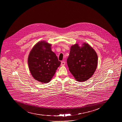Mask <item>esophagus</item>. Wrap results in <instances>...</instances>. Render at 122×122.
I'll list each match as a JSON object with an SVG mask.
<instances>
[{"label": "esophagus", "mask_w": 122, "mask_h": 122, "mask_svg": "<svg viewBox=\"0 0 122 122\" xmlns=\"http://www.w3.org/2000/svg\"><path fill=\"white\" fill-rule=\"evenodd\" d=\"M65 65V62H64V61H61V66H64Z\"/></svg>", "instance_id": "34e87169"}]
</instances>
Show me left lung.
<instances>
[{
    "label": "left lung",
    "mask_w": 122,
    "mask_h": 122,
    "mask_svg": "<svg viewBox=\"0 0 122 122\" xmlns=\"http://www.w3.org/2000/svg\"><path fill=\"white\" fill-rule=\"evenodd\" d=\"M95 51L86 42L80 46L77 43L70 47L67 64L70 73L76 81L82 82L91 78L98 65Z\"/></svg>",
    "instance_id": "left-lung-1"
}]
</instances>
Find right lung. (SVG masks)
I'll return each mask as SVG.
<instances>
[{
  "mask_svg": "<svg viewBox=\"0 0 122 122\" xmlns=\"http://www.w3.org/2000/svg\"><path fill=\"white\" fill-rule=\"evenodd\" d=\"M52 44L45 41L37 42L29 53L28 62L30 71L35 80L42 83L50 82L61 65Z\"/></svg>",
  "mask_w": 122,
  "mask_h": 122,
  "instance_id": "obj_1",
  "label": "right lung"
}]
</instances>
